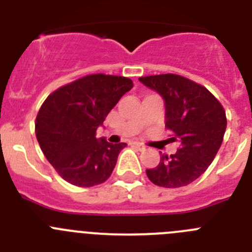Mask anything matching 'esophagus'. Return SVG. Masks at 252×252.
Here are the masks:
<instances>
[{"label":"esophagus","instance_id":"esophagus-1","mask_svg":"<svg viewBox=\"0 0 252 252\" xmlns=\"http://www.w3.org/2000/svg\"><path fill=\"white\" fill-rule=\"evenodd\" d=\"M132 145L136 146V148L139 149V150H145V146L142 145V144H140V142H133Z\"/></svg>","mask_w":252,"mask_h":252}]
</instances>
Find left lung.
<instances>
[{"instance_id": "obj_1", "label": "left lung", "mask_w": 252, "mask_h": 252, "mask_svg": "<svg viewBox=\"0 0 252 252\" xmlns=\"http://www.w3.org/2000/svg\"><path fill=\"white\" fill-rule=\"evenodd\" d=\"M144 86L161 95L165 127L174 132L179 149L162 154L159 165L146 169L155 186L179 188L194 182L215 159L223 140L227 121L221 103L207 88L177 74L139 78Z\"/></svg>"}]
</instances>
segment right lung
<instances>
[{
	"mask_svg": "<svg viewBox=\"0 0 252 252\" xmlns=\"http://www.w3.org/2000/svg\"><path fill=\"white\" fill-rule=\"evenodd\" d=\"M132 81L92 74L62 87L43 103L35 133L44 155L58 174L77 187H93L112 174L125 142L97 139L95 131Z\"/></svg>",
	"mask_w": 252,
	"mask_h": 252,
	"instance_id": "obj_1",
	"label": "right lung"
}]
</instances>
